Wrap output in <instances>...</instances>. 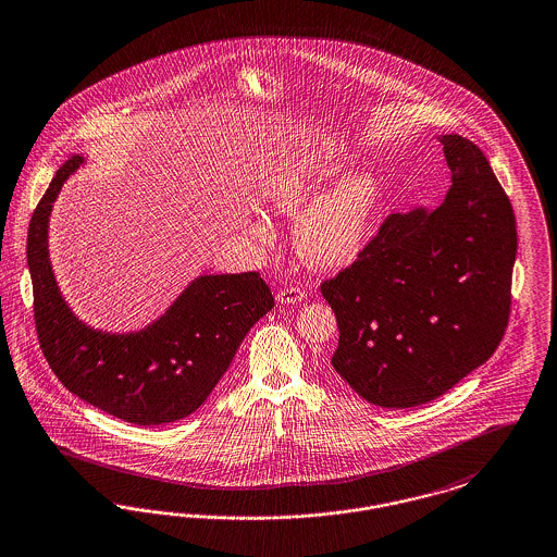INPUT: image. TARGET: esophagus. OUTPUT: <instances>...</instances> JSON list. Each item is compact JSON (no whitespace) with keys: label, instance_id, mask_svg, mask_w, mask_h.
I'll return each mask as SVG.
<instances>
[{"label":"esophagus","instance_id":"obj_1","mask_svg":"<svg viewBox=\"0 0 557 557\" xmlns=\"http://www.w3.org/2000/svg\"><path fill=\"white\" fill-rule=\"evenodd\" d=\"M277 302L282 305H294V302H300L305 300V289L298 288V286H289V288H282L277 292Z\"/></svg>","mask_w":557,"mask_h":557}]
</instances>
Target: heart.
Wrapping results in <instances>:
<instances>
[{"mask_svg": "<svg viewBox=\"0 0 557 557\" xmlns=\"http://www.w3.org/2000/svg\"><path fill=\"white\" fill-rule=\"evenodd\" d=\"M337 170L334 149L307 145L271 157L257 178V190L271 209L298 215L294 245L300 259L314 269L355 263L381 205V182L371 170L346 172L326 187ZM243 225L259 243H269L273 236L271 223L259 211H248Z\"/></svg>", "mask_w": 557, "mask_h": 557, "instance_id": "obj_1", "label": "heart"}]
</instances>
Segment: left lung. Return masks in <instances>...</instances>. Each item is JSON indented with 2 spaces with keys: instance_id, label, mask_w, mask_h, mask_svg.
I'll use <instances>...</instances> for the list:
<instances>
[{
  "instance_id": "8db88e82",
  "label": "left lung",
  "mask_w": 557,
  "mask_h": 557,
  "mask_svg": "<svg viewBox=\"0 0 557 557\" xmlns=\"http://www.w3.org/2000/svg\"><path fill=\"white\" fill-rule=\"evenodd\" d=\"M451 186L437 209L394 213L321 292L337 319L332 364L360 398L412 408L485 364L510 314L512 205L483 151L437 136Z\"/></svg>"
}]
</instances>
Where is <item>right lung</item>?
Segmentation results:
<instances>
[{
    "label": "right lung",
    "instance_id": "add662e5",
    "mask_svg": "<svg viewBox=\"0 0 557 557\" xmlns=\"http://www.w3.org/2000/svg\"><path fill=\"white\" fill-rule=\"evenodd\" d=\"M83 165L76 156L55 172L28 227L41 350L81 400L126 423H174L209 398L250 327L273 309L271 289L257 271L199 275L143 330H95L70 309L49 259L53 202Z\"/></svg>",
    "mask_w": 557,
    "mask_h": 557
}]
</instances>
